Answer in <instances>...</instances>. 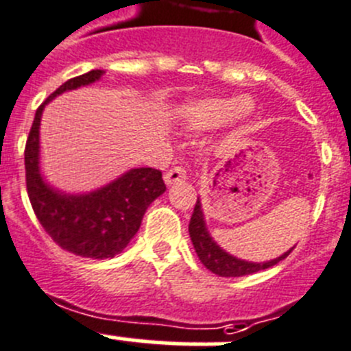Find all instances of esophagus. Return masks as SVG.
Wrapping results in <instances>:
<instances>
[{"mask_svg":"<svg viewBox=\"0 0 351 351\" xmlns=\"http://www.w3.org/2000/svg\"><path fill=\"white\" fill-rule=\"evenodd\" d=\"M188 178V173H186L184 167H173V169H170L169 172H165V182L167 184H176V182L179 181H184V179Z\"/></svg>","mask_w":351,"mask_h":351,"instance_id":"obj_1","label":"esophagus"}]
</instances>
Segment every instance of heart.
Here are the masks:
<instances>
[{"instance_id": "obj_1", "label": "heart", "mask_w": 351, "mask_h": 351, "mask_svg": "<svg viewBox=\"0 0 351 351\" xmlns=\"http://www.w3.org/2000/svg\"><path fill=\"white\" fill-rule=\"evenodd\" d=\"M252 101L240 97H205L179 108V120L191 130H212L226 121H243L252 112Z\"/></svg>"}]
</instances>
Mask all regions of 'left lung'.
<instances>
[{
  "mask_svg": "<svg viewBox=\"0 0 351 351\" xmlns=\"http://www.w3.org/2000/svg\"><path fill=\"white\" fill-rule=\"evenodd\" d=\"M189 237H191L193 247H195V252L200 257L202 265L219 276L252 275V273L261 271V269L271 268L276 263H280L282 259H285V257L292 252V249H294V247H292L287 252L282 254L280 257H276V259H271V261L266 263H250L231 256V254H228L226 250L221 249V247L212 240L210 233H208L207 226H205V217L204 210H202L200 198L197 200V205H195V210H193L191 215V221H189Z\"/></svg>",
  "mask_w": 351,
  "mask_h": 351,
  "instance_id": "obj_1",
  "label": "left lung"
}]
</instances>
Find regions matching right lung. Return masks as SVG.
I'll use <instances>...</instances> for the list:
<instances>
[{
    "label": "right lung",
    "instance_id": "1",
    "mask_svg": "<svg viewBox=\"0 0 351 351\" xmlns=\"http://www.w3.org/2000/svg\"><path fill=\"white\" fill-rule=\"evenodd\" d=\"M102 69L67 80L36 109L25 143V186L38 221L51 240L71 254L92 259H108L120 254L139 231L144 212L167 189L162 172L149 167L132 169L109 184L67 195L45 182L40 172V123L51 99L67 90L101 80Z\"/></svg>",
    "mask_w": 351,
    "mask_h": 351
}]
</instances>
